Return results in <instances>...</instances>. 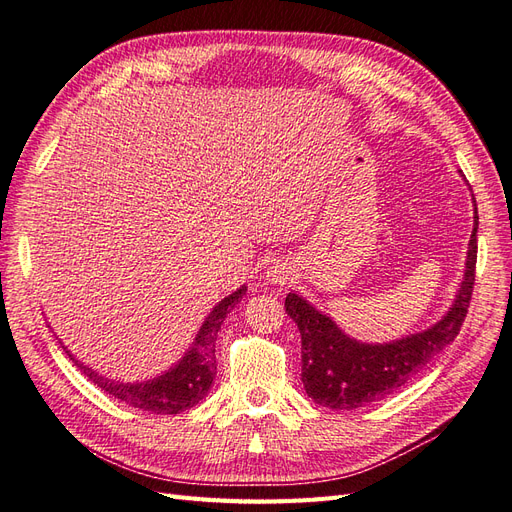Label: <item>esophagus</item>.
I'll use <instances>...</instances> for the list:
<instances>
[{
  "label": "esophagus",
  "instance_id": "34e87169",
  "mask_svg": "<svg viewBox=\"0 0 512 512\" xmlns=\"http://www.w3.org/2000/svg\"><path fill=\"white\" fill-rule=\"evenodd\" d=\"M266 279L274 287H283V285H287L290 281H294V270L287 266V264H274L266 272Z\"/></svg>",
  "mask_w": 512,
  "mask_h": 512
}]
</instances>
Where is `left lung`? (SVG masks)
Listing matches in <instances>:
<instances>
[{
	"label": "left lung",
	"mask_w": 512,
	"mask_h": 512,
	"mask_svg": "<svg viewBox=\"0 0 512 512\" xmlns=\"http://www.w3.org/2000/svg\"><path fill=\"white\" fill-rule=\"evenodd\" d=\"M474 201V231L467 244L463 281L450 309L428 329L383 344H368L346 335L337 322L313 307L305 296L287 294L285 311L303 342V385L307 396L335 411H352L381 400L422 372L458 335L467 316L476 281L478 207Z\"/></svg>",
	"instance_id": "obj_1"
}]
</instances>
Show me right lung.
Masks as SVG:
<instances>
[{"mask_svg": "<svg viewBox=\"0 0 512 512\" xmlns=\"http://www.w3.org/2000/svg\"><path fill=\"white\" fill-rule=\"evenodd\" d=\"M244 294L246 285L238 287V290L222 298L220 303L207 313V318L203 320L201 329L196 331L188 350L183 352V357L173 365V368L149 378V381H114V378L103 376L97 370L88 368L80 359H75L67 346L62 348L73 359L77 368H80L97 387L108 391L110 396L134 406V409L160 415H177L181 411L192 409L194 404H199L207 396V391L212 389L216 378L214 346L220 324L227 318V313L240 303Z\"/></svg>", "mask_w": 512, "mask_h": 512, "instance_id": "right-lung-1", "label": "right lung"}]
</instances>
